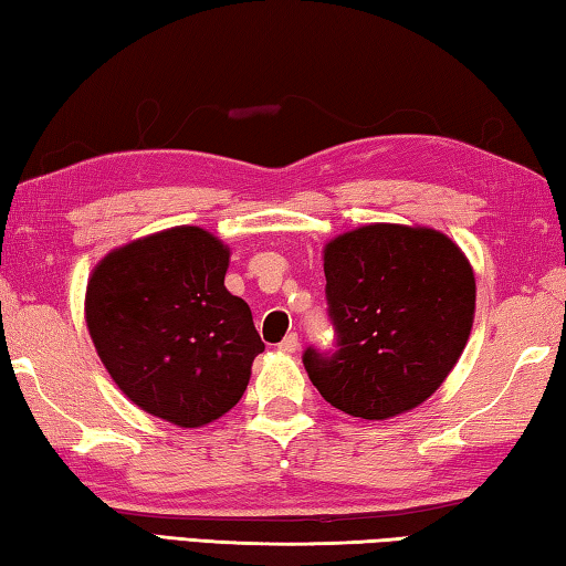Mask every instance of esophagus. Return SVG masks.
Wrapping results in <instances>:
<instances>
[{
    "instance_id": "obj_1",
    "label": "esophagus",
    "mask_w": 566,
    "mask_h": 566,
    "mask_svg": "<svg viewBox=\"0 0 566 566\" xmlns=\"http://www.w3.org/2000/svg\"><path fill=\"white\" fill-rule=\"evenodd\" d=\"M296 348H300V336L296 334H286L280 342V352H284V354H294Z\"/></svg>"
}]
</instances>
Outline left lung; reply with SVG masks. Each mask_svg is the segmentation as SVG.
Masks as SVG:
<instances>
[{
	"label": "left lung",
	"instance_id": "left-lung-1",
	"mask_svg": "<svg viewBox=\"0 0 566 566\" xmlns=\"http://www.w3.org/2000/svg\"><path fill=\"white\" fill-rule=\"evenodd\" d=\"M334 348L306 346V374L334 408L366 420L423 403L453 371L475 314V274L446 234L366 224L324 250Z\"/></svg>",
	"mask_w": 566,
	"mask_h": 566
}]
</instances>
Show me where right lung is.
<instances>
[{
	"label": "right lung",
	"mask_w": 566,
	"mask_h": 566,
	"mask_svg": "<svg viewBox=\"0 0 566 566\" xmlns=\"http://www.w3.org/2000/svg\"><path fill=\"white\" fill-rule=\"evenodd\" d=\"M230 250L172 228L111 252L88 280L86 324L133 403L180 428L238 406L264 344L250 306L224 290Z\"/></svg>",
	"instance_id": "obj_1"
}]
</instances>
